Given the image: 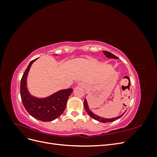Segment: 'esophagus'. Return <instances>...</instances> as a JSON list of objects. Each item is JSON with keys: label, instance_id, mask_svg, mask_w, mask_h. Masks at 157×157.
<instances>
[{"label": "esophagus", "instance_id": "esophagus-1", "mask_svg": "<svg viewBox=\"0 0 157 157\" xmlns=\"http://www.w3.org/2000/svg\"><path fill=\"white\" fill-rule=\"evenodd\" d=\"M77 86H78L83 87V86H84V84H83V82H79L77 83Z\"/></svg>", "mask_w": 157, "mask_h": 157}]
</instances>
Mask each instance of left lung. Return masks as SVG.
Wrapping results in <instances>:
<instances>
[{"mask_svg": "<svg viewBox=\"0 0 157 157\" xmlns=\"http://www.w3.org/2000/svg\"><path fill=\"white\" fill-rule=\"evenodd\" d=\"M104 54L105 55V56L107 57V58H113V59H118V58L117 56H115V55H113V54H111V52H107V51H103ZM84 108L85 109H86V112L88 113V115L91 117L92 118H94V119L96 120L99 122H113V121H115L117 119H118V118H120L123 115H124V113H123L121 115H119L117 117H114V118H104V117H99L98 115H96V114H94V113L92 112V111L90 110L89 107H88V102H87V100L86 99H84Z\"/></svg>", "mask_w": 157, "mask_h": 157, "instance_id": "left-lung-1", "label": "left lung"}]
</instances>
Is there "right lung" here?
Returning <instances> with one entry per match:
<instances>
[{
  "mask_svg": "<svg viewBox=\"0 0 157 157\" xmlns=\"http://www.w3.org/2000/svg\"><path fill=\"white\" fill-rule=\"evenodd\" d=\"M38 58L31 61L22 77L20 84L21 100L27 111L33 117L43 122L52 121L63 113L67 99L73 90H60L44 98H39L32 95L27 88V77L32 64Z\"/></svg>",
  "mask_w": 157,
  "mask_h": 157,
  "instance_id": "add662e5",
  "label": "right lung"
}]
</instances>
